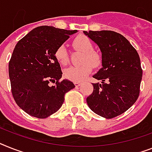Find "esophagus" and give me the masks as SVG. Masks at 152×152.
Returning <instances> with one entry per match:
<instances>
[{"mask_svg":"<svg viewBox=\"0 0 152 152\" xmlns=\"http://www.w3.org/2000/svg\"><path fill=\"white\" fill-rule=\"evenodd\" d=\"M75 85L76 87H79V86L81 85V83H80V82H75Z\"/></svg>","mask_w":152,"mask_h":152,"instance_id":"1","label":"esophagus"}]
</instances>
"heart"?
Here are the masks:
<instances>
[{"label":"heart","mask_w":152,"mask_h":152,"mask_svg":"<svg viewBox=\"0 0 152 152\" xmlns=\"http://www.w3.org/2000/svg\"><path fill=\"white\" fill-rule=\"evenodd\" d=\"M72 45L76 50L83 53L79 66L67 67L64 70V77L74 82L84 81L92 71V66L97 67L102 63V57L97 52L94 51L93 43L88 36H77L72 41ZM54 56L57 62L61 65H67L69 62V54L66 46H59L55 50Z\"/></svg>","instance_id":"1"}]
</instances>
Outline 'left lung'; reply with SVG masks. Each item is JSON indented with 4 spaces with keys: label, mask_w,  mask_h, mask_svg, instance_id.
Here are the masks:
<instances>
[{
    "label": "left lung",
    "mask_w": 152,
    "mask_h": 152,
    "mask_svg": "<svg viewBox=\"0 0 152 152\" xmlns=\"http://www.w3.org/2000/svg\"><path fill=\"white\" fill-rule=\"evenodd\" d=\"M84 33L102 51V67L93 76L102 84H93L86 100L95 113L107 119L124 113L138 99L142 78L141 60L135 48L124 36L113 31Z\"/></svg>",
    "instance_id": "left-lung-1"
}]
</instances>
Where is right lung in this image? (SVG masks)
<instances>
[{"instance_id": "right-lung-1", "label": "right lung", "mask_w": 152, "mask_h": 152, "mask_svg": "<svg viewBox=\"0 0 152 152\" xmlns=\"http://www.w3.org/2000/svg\"><path fill=\"white\" fill-rule=\"evenodd\" d=\"M77 30L39 26L20 39L10 59L8 71L11 93L22 110L30 116L44 119L56 113L65 94L75 87L62 77L54 53ZM56 82L50 86L49 83Z\"/></svg>"}]
</instances>
